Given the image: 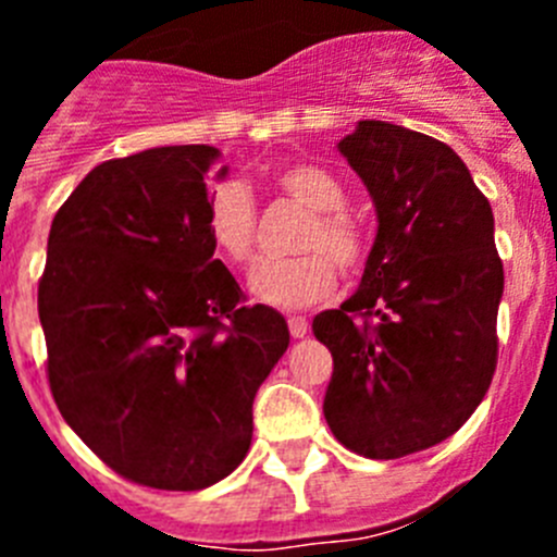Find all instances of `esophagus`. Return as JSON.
<instances>
[{
  "label": "esophagus",
  "mask_w": 557,
  "mask_h": 557,
  "mask_svg": "<svg viewBox=\"0 0 557 557\" xmlns=\"http://www.w3.org/2000/svg\"><path fill=\"white\" fill-rule=\"evenodd\" d=\"M287 326H289V334H293L295 339L307 337V332H309L307 318H298V314H293V318H287Z\"/></svg>",
  "instance_id": "34e87169"
}]
</instances>
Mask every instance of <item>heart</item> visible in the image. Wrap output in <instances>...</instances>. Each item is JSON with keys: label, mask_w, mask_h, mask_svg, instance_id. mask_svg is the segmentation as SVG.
<instances>
[{"label": "heart", "mask_w": 557, "mask_h": 557, "mask_svg": "<svg viewBox=\"0 0 557 557\" xmlns=\"http://www.w3.org/2000/svg\"><path fill=\"white\" fill-rule=\"evenodd\" d=\"M282 195L309 209L289 259H264L248 275L253 298L275 309H304L321 304L334 289V268L357 273L368 259L366 225L346 209V189L326 166L298 161L275 172ZM211 243L234 264L250 262L256 236V206L239 181H225L211 191L206 214ZM335 264L332 265L331 262Z\"/></svg>", "instance_id": "1"}]
</instances>
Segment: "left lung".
I'll return each mask as SVG.
<instances>
[{
    "label": "left lung",
    "instance_id": "8db88e82",
    "mask_svg": "<svg viewBox=\"0 0 557 557\" xmlns=\"http://www.w3.org/2000/svg\"><path fill=\"white\" fill-rule=\"evenodd\" d=\"M337 150L379 228L357 293L312 321L334 359L323 416L346 449L396 460L455 435L488 393L505 289L494 211L424 133L362 120Z\"/></svg>",
    "mask_w": 557,
    "mask_h": 557
}]
</instances>
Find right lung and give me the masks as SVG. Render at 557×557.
<instances>
[{
    "label": "right lung",
    "mask_w": 557,
    "mask_h": 557,
    "mask_svg": "<svg viewBox=\"0 0 557 557\" xmlns=\"http://www.w3.org/2000/svg\"><path fill=\"white\" fill-rule=\"evenodd\" d=\"M209 145L102 161L58 209L38 282L49 391L66 424L125 480L209 488L245 460L253 398L289 346L206 228Z\"/></svg>",
    "instance_id": "right-lung-1"
}]
</instances>
